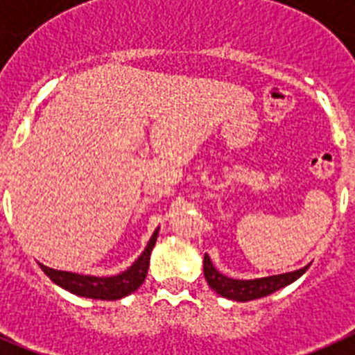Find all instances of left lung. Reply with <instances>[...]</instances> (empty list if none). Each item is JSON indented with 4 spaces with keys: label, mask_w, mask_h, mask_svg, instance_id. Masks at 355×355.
I'll return each instance as SVG.
<instances>
[{
    "label": "left lung",
    "mask_w": 355,
    "mask_h": 355,
    "mask_svg": "<svg viewBox=\"0 0 355 355\" xmlns=\"http://www.w3.org/2000/svg\"><path fill=\"white\" fill-rule=\"evenodd\" d=\"M309 265L300 268V270L286 272V274H277V276L257 277V279H232V277L223 276L221 272L216 270V266L210 261L209 254H205L203 270L205 279L212 290H216L219 295L234 301H252L265 297V295L283 288V286L294 283L297 277H301L306 272Z\"/></svg>",
    "instance_id": "left-lung-1"
}]
</instances>
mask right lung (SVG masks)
Here are the masks:
<instances>
[{"mask_svg":"<svg viewBox=\"0 0 355 355\" xmlns=\"http://www.w3.org/2000/svg\"><path fill=\"white\" fill-rule=\"evenodd\" d=\"M157 232L159 228L154 230L150 241L146 243L145 250L136 261L132 263L125 272H119L116 276L98 277V276H83V274H76V272H63L55 270L51 266L41 265V270L45 272L46 276L54 281L55 285L61 288L69 290L72 294L81 295V297H90V300H101V301H116L121 300L125 295L136 292L143 285V281L148 272L150 265V252L156 245Z\"/></svg>","mask_w":355,"mask_h":355,"instance_id":"right-lung-1","label":"right lung"}]
</instances>
